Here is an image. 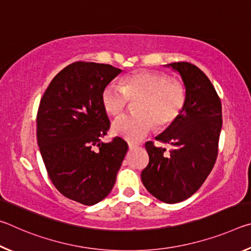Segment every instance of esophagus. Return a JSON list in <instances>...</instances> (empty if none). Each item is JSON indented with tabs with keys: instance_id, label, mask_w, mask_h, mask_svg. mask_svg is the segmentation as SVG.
I'll return each mask as SVG.
<instances>
[{
	"instance_id": "1",
	"label": "esophagus",
	"mask_w": 251,
	"mask_h": 251,
	"mask_svg": "<svg viewBox=\"0 0 251 251\" xmlns=\"http://www.w3.org/2000/svg\"><path fill=\"white\" fill-rule=\"evenodd\" d=\"M138 147V145H136V144H131V143H129L128 144V148L130 151H133V150H136V148Z\"/></svg>"
}]
</instances>
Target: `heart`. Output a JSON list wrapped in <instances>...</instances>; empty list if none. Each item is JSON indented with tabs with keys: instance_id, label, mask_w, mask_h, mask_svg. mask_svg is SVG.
<instances>
[{
	"instance_id": "obj_1",
	"label": "heart",
	"mask_w": 251,
	"mask_h": 251,
	"mask_svg": "<svg viewBox=\"0 0 251 251\" xmlns=\"http://www.w3.org/2000/svg\"><path fill=\"white\" fill-rule=\"evenodd\" d=\"M128 100H137L133 115H124L113 123L112 131L126 141H142L154 128L172 125L184 109V85L156 71H137L121 79V86L107 84L100 94L105 113L117 116L126 108Z\"/></svg>"
}]
</instances>
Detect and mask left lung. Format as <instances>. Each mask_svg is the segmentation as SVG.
Instances as JSON below:
<instances>
[{"instance_id":"8db88e82","label":"left lung","mask_w":251,"mask_h":251,"mask_svg":"<svg viewBox=\"0 0 251 251\" xmlns=\"http://www.w3.org/2000/svg\"><path fill=\"white\" fill-rule=\"evenodd\" d=\"M180 75L186 103L180 116L156 137L172 146L146 143L150 163L142 172L146 189L158 201L180 202L197 192L214 167L222 131V103L209 78L190 63L165 65Z\"/></svg>"}]
</instances>
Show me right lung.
Wrapping results in <instances>:
<instances>
[{"mask_svg": "<svg viewBox=\"0 0 251 251\" xmlns=\"http://www.w3.org/2000/svg\"><path fill=\"white\" fill-rule=\"evenodd\" d=\"M122 72L75 62L52 79L39 106L37 144L46 171L59 193L83 205H95L110 193L128 150L120 137L100 141L109 128L101 91Z\"/></svg>", "mask_w": 251, "mask_h": 251, "instance_id": "add662e5", "label": "right lung"}]
</instances>
